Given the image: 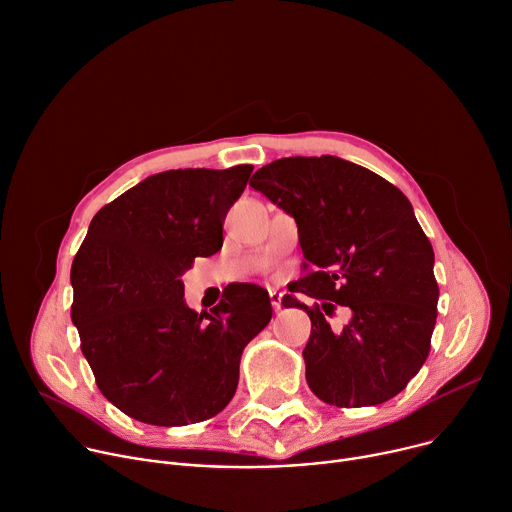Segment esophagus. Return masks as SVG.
I'll return each instance as SVG.
<instances>
[{"label":"esophagus","mask_w":512,"mask_h":512,"mask_svg":"<svg viewBox=\"0 0 512 512\" xmlns=\"http://www.w3.org/2000/svg\"><path fill=\"white\" fill-rule=\"evenodd\" d=\"M269 300H271V306H274V311L278 313L282 309V292L269 290Z\"/></svg>","instance_id":"esophagus-1"}]
</instances>
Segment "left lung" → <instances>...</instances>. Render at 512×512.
Wrapping results in <instances>:
<instances>
[{
	"label": "left lung",
	"mask_w": 512,
	"mask_h": 512,
	"mask_svg": "<svg viewBox=\"0 0 512 512\" xmlns=\"http://www.w3.org/2000/svg\"><path fill=\"white\" fill-rule=\"evenodd\" d=\"M249 185L296 220L304 267H313L282 298L311 317L302 350L311 391L337 407L401 393L428 358L438 304L434 251L410 199L337 156L280 158ZM296 291L322 304L309 310ZM337 303L351 309L344 328L326 321Z\"/></svg>",
	"instance_id": "8db88e82"
}]
</instances>
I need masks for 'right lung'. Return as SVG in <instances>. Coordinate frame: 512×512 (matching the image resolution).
Listing matches in <instances>:
<instances>
[{"label":"right lung","mask_w":512,"mask_h":512,"mask_svg":"<svg viewBox=\"0 0 512 512\" xmlns=\"http://www.w3.org/2000/svg\"><path fill=\"white\" fill-rule=\"evenodd\" d=\"M251 173V164L166 170L90 222L72 263V321L100 393L129 418L187 426L234 397L243 350L271 319L269 294L230 286L197 315L181 278L195 257L222 249L224 218Z\"/></svg>","instance_id":"add662e5"}]
</instances>
